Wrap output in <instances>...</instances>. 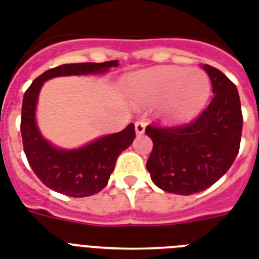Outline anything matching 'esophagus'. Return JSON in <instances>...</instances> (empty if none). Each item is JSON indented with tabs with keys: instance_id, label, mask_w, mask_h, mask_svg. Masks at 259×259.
<instances>
[{
	"instance_id": "esophagus-1",
	"label": "esophagus",
	"mask_w": 259,
	"mask_h": 259,
	"mask_svg": "<svg viewBox=\"0 0 259 259\" xmlns=\"http://www.w3.org/2000/svg\"><path fill=\"white\" fill-rule=\"evenodd\" d=\"M136 133L143 134L145 132V121H137L136 122Z\"/></svg>"
}]
</instances>
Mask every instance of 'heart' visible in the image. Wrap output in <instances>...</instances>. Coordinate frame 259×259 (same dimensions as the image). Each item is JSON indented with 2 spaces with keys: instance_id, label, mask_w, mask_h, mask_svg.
Segmentation results:
<instances>
[{
  "instance_id": "1",
  "label": "heart",
  "mask_w": 259,
  "mask_h": 259,
  "mask_svg": "<svg viewBox=\"0 0 259 259\" xmlns=\"http://www.w3.org/2000/svg\"><path fill=\"white\" fill-rule=\"evenodd\" d=\"M212 90L204 70L182 66H163L141 72L127 81V94L138 104L163 100L165 119L182 122L190 119L208 102Z\"/></svg>"
}]
</instances>
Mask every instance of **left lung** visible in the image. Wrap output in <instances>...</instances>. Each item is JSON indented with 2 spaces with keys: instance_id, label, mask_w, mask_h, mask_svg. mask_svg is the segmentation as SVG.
I'll use <instances>...</instances> for the list:
<instances>
[{
  "instance_id": "left-lung-1",
  "label": "left lung",
  "mask_w": 259,
  "mask_h": 259,
  "mask_svg": "<svg viewBox=\"0 0 259 259\" xmlns=\"http://www.w3.org/2000/svg\"><path fill=\"white\" fill-rule=\"evenodd\" d=\"M204 70L214 95L194 121L145 127L153 141L147 161L152 182L174 194L190 195L210 187L230 169L239 152L243 115L238 90L219 69L204 65Z\"/></svg>"
}]
</instances>
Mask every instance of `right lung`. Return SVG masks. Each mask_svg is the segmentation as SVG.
Instances as JSON below:
<instances>
[{
  "instance_id": "obj_1",
  "label": "right lung",
  "mask_w": 259,
  "mask_h": 259,
  "mask_svg": "<svg viewBox=\"0 0 259 259\" xmlns=\"http://www.w3.org/2000/svg\"><path fill=\"white\" fill-rule=\"evenodd\" d=\"M118 66V61L102 64H65L49 69L33 80L25 91L21 107V138L31 168L51 190L69 197H90L107 186L115 161L122 151L129 148L136 137L134 125L130 123L119 133L108 134L85 147L65 151L53 147L42 137L35 122L37 95L49 78L72 74H99Z\"/></svg>"
}]
</instances>
